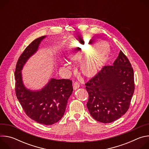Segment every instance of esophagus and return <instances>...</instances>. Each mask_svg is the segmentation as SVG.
Wrapping results in <instances>:
<instances>
[{"label": "esophagus", "mask_w": 149, "mask_h": 149, "mask_svg": "<svg viewBox=\"0 0 149 149\" xmlns=\"http://www.w3.org/2000/svg\"><path fill=\"white\" fill-rule=\"evenodd\" d=\"M79 87V83H78V82H75L74 83V84H73V88H74V90H77V88H78Z\"/></svg>", "instance_id": "esophagus-1"}]
</instances>
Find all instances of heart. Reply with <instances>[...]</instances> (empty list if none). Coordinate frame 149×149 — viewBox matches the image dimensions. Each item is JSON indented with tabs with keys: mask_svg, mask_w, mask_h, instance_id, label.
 <instances>
[{
	"mask_svg": "<svg viewBox=\"0 0 149 149\" xmlns=\"http://www.w3.org/2000/svg\"><path fill=\"white\" fill-rule=\"evenodd\" d=\"M66 51L68 56L71 59H82L80 65L81 71L87 77H93L97 74L109 60L110 54L104 43L94 42L91 39H82L74 42L68 46ZM61 62L63 66L69 67L70 64L67 61L64 60Z\"/></svg>",
	"mask_w": 149,
	"mask_h": 149,
	"instance_id": "heart-1",
	"label": "heart"
}]
</instances>
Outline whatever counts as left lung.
<instances>
[{"label": "left lung", "mask_w": 149, "mask_h": 149, "mask_svg": "<svg viewBox=\"0 0 149 149\" xmlns=\"http://www.w3.org/2000/svg\"><path fill=\"white\" fill-rule=\"evenodd\" d=\"M91 116L102 123L113 122L129 110L134 91V71L120 51L113 65H106L86 84Z\"/></svg>", "instance_id": "1"}]
</instances>
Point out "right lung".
<instances>
[{
	"label": "right lung",
	"mask_w": 149,
	"mask_h": 149,
	"mask_svg": "<svg viewBox=\"0 0 149 149\" xmlns=\"http://www.w3.org/2000/svg\"><path fill=\"white\" fill-rule=\"evenodd\" d=\"M45 37L41 36L32 41L19 58L15 72V92L29 117L42 124L52 125L59 121L64 114L68 100L73 91L72 81L51 78L41 90L32 91L25 87L21 72Z\"/></svg>",
	"instance_id": "obj_1"
}]
</instances>
